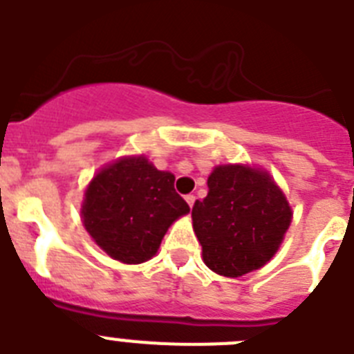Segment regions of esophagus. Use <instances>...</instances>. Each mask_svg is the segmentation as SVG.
<instances>
[{"instance_id": "esophagus-1", "label": "esophagus", "mask_w": 354, "mask_h": 354, "mask_svg": "<svg viewBox=\"0 0 354 354\" xmlns=\"http://www.w3.org/2000/svg\"><path fill=\"white\" fill-rule=\"evenodd\" d=\"M195 200H196L195 195H186V202H187V205H189V207H193V204H195Z\"/></svg>"}]
</instances>
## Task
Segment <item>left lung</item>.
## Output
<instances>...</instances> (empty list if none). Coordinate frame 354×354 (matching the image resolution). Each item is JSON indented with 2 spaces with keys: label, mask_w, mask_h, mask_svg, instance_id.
Masks as SVG:
<instances>
[{
  "label": "left lung",
  "mask_w": 354,
  "mask_h": 354,
  "mask_svg": "<svg viewBox=\"0 0 354 354\" xmlns=\"http://www.w3.org/2000/svg\"><path fill=\"white\" fill-rule=\"evenodd\" d=\"M207 186V196L192 211L207 268L232 278L262 268L292 218L283 193L266 171L239 165L216 168Z\"/></svg>",
  "instance_id": "1"
}]
</instances>
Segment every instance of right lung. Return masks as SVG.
Segmentation results:
<instances>
[{
	"label": "right lung",
	"mask_w": 354,
	"mask_h": 354,
	"mask_svg": "<svg viewBox=\"0 0 354 354\" xmlns=\"http://www.w3.org/2000/svg\"><path fill=\"white\" fill-rule=\"evenodd\" d=\"M175 177L145 158H124L102 168L84 193L83 223L109 257L140 264L154 257L168 227L189 212Z\"/></svg>",
	"instance_id": "add662e5"
}]
</instances>
